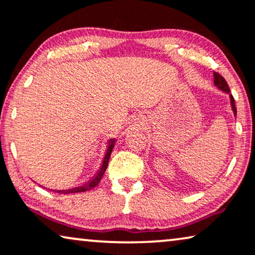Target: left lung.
<instances>
[{
    "label": "left lung",
    "mask_w": 255,
    "mask_h": 255,
    "mask_svg": "<svg viewBox=\"0 0 255 255\" xmlns=\"http://www.w3.org/2000/svg\"><path fill=\"white\" fill-rule=\"evenodd\" d=\"M214 85L218 89V90H221L222 92L229 95V98H230L231 110H232V112H234V116L237 117V109L235 105V99H234V97H232V95H230V89H229V85L227 84V81H225L220 74L214 73Z\"/></svg>",
    "instance_id": "obj_1"
}]
</instances>
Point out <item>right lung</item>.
I'll use <instances>...</instances> for the list:
<instances>
[{
  "label": "right lung",
  "instance_id": "1",
  "mask_svg": "<svg viewBox=\"0 0 255 255\" xmlns=\"http://www.w3.org/2000/svg\"><path fill=\"white\" fill-rule=\"evenodd\" d=\"M116 143H117V138L107 139L106 151H105V155H104V158L102 160V164H100V167L98 168V171L96 172V174L93 175L90 180L84 182L83 185L77 186V187H74L70 189H49V191L60 193V194H74V193H84V192L91 191V189L95 188L96 186L99 184L100 180H102L104 173H105L107 165H109V162H110L111 153H112V151H113V148H114V145H116Z\"/></svg>",
  "mask_w": 255,
  "mask_h": 255
}]
</instances>
